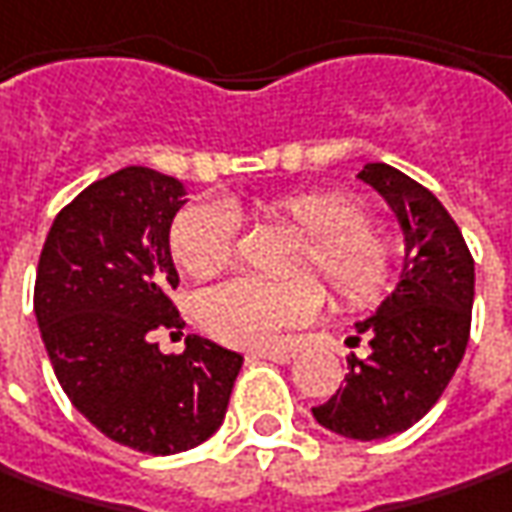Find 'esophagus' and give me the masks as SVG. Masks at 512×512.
<instances>
[{"label":"esophagus","mask_w":512,"mask_h":512,"mask_svg":"<svg viewBox=\"0 0 512 512\" xmlns=\"http://www.w3.org/2000/svg\"><path fill=\"white\" fill-rule=\"evenodd\" d=\"M246 360H272L286 365V362L294 360V351L291 348H257V351H249Z\"/></svg>","instance_id":"1"}]
</instances>
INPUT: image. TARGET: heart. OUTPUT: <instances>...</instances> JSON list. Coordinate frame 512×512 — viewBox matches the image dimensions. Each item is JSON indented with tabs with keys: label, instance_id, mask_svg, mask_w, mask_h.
<instances>
[{
	"label": "heart",
	"instance_id": "heart-1",
	"mask_svg": "<svg viewBox=\"0 0 512 512\" xmlns=\"http://www.w3.org/2000/svg\"><path fill=\"white\" fill-rule=\"evenodd\" d=\"M269 221L300 238L291 272H311L326 283L340 309L374 306L391 289L397 246L377 221L362 215L357 195L345 189H294L255 201ZM238 243V221L218 203H192L172 223V257L195 280L221 274ZM323 303V291L309 274L286 280L238 277L201 297V323L221 343L263 348L283 328L306 323Z\"/></svg>",
	"mask_w": 512,
	"mask_h": 512
}]
</instances>
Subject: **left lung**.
<instances>
[{
    "mask_svg": "<svg viewBox=\"0 0 512 512\" xmlns=\"http://www.w3.org/2000/svg\"><path fill=\"white\" fill-rule=\"evenodd\" d=\"M360 181L394 209L405 263L397 289L357 323L368 357H351L343 388L311 414L328 431L374 442L408 431L448 388L470 337L476 274L459 226L431 189L388 164H365Z\"/></svg>",
    "mask_w": 512,
    "mask_h": 512,
    "instance_id": "1",
    "label": "left lung"
}]
</instances>
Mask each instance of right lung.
I'll list each match as a JSON object with an SVG mask.
<instances>
[{"mask_svg": "<svg viewBox=\"0 0 512 512\" xmlns=\"http://www.w3.org/2000/svg\"><path fill=\"white\" fill-rule=\"evenodd\" d=\"M184 184L124 167L56 215L36 269L33 311L67 399L118 445L169 456L221 428L243 357L198 334L164 354L158 328H178L169 226Z\"/></svg>", "mask_w": 512, "mask_h": 512, "instance_id": "obj_1", "label": "right lung"}]
</instances>
